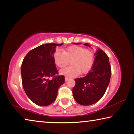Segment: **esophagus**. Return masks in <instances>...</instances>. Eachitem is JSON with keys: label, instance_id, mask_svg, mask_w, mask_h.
Instances as JSON below:
<instances>
[{"label": "esophagus", "instance_id": "obj_1", "mask_svg": "<svg viewBox=\"0 0 134 134\" xmlns=\"http://www.w3.org/2000/svg\"><path fill=\"white\" fill-rule=\"evenodd\" d=\"M69 77H65V81H67L68 80H69Z\"/></svg>", "mask_w": 134, "mask_h": 134}]
</instances>
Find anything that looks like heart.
Wrapping results in <instances>:
<instances>
[{"instance_id": "1", "label": "heart", "mask_w": 134, "mask_h": 134, "mask_svg": "<svg viewBox=\"0 0 134 134\" xmlns=\"http://www.w3.org/2000/svg\"><path fill=\"white\" fill-rule=\"evenodd\" d=\"M54 63L56 66L63 68L69 64L72 65L60 70V74L69 77L78 76L79 74H86L89 72L93 65L94 54L89 49L83 47L72 45L64 49L63 52L57 50L53 55Z\"/></svg>"}]
</instances>
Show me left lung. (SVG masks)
Instances as JSON below:
<instances>
[{"label":"left lung","mask_w":134,"mask_h":134,"mask_svg":"<svg viewBox=\"0 0 134 134\" xmlns=\"http://www.w3.org/2000/svg\"><path fill=\"white\" fill-rule=\"evenodd\" d=\"M84 45L91 47L88 43ZM94 55L93 65L87 75L75 79L72 94L75 100L81 105L89 106L97 102L105 94L110 82L111 67L108 56L100 48L97 49Z\"/></svg>","instance_id":"obj_1"}]
</instances>
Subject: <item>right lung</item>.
I'll return each mask as SVG.
<instances>
[{
  "instance_id": "1",
  "label": "right lung",
  "mask_w": 134,
  "mask_h": 134,
  "mask_svg": "<svg viewBox=\"0 0 134 134\" xmlns=\"http://www.w3.org/2000/svg\"><path fill=\"white\" fill-rule=\"evenodd\" d=\"M63 44H44L32 49L25 57L21 66L22 82L28 97L36 105H51L57 98L64 76H55L57 69L53 55L57 46ZM54 76L52 80L48 77Z\"/></svg>"
}]
</instances>
